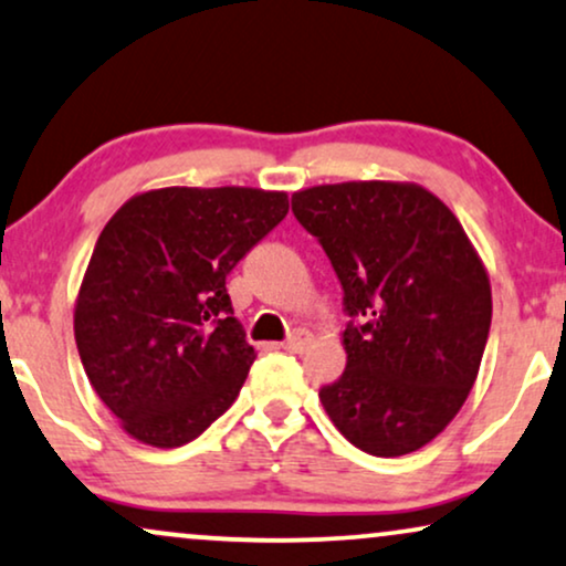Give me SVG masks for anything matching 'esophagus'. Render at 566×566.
Segmentation results:
<instances>
[{
  "label": "esophagus",
  "mask_w": 566,
  "mask_h": 566,
  "mask_svg": "<svg viewBox=\"0 0 566 566\" xmlns=\"http://www.w3.org/2000/svg\"><path fill=\"white\" fill-rule=\"evenodd\" d=\"M312 340H315L312 338V333L304 331V327H298V331H294L289 338L283 340V348L291 354H304L306 348L312 346Z\"/></svg>",
  "instance_id": "1"
}]
</instances>
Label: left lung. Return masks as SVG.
<instances>
[{
    "mask_svg": "<svg viewBox=\"0 0 566 566\" xmlns=\"http://www.w3.org/2000/svg\"><path fill=\"white\" fill-rule=\"evenodd\" d=\"M331 256L352 323L344 375L319 390L340 436L403 457L446 430L478 380L491 281L457 214L407 180H346L291 197Z\"/></svg>",
    "mask_w": 566,
    "mask_h": 566,
    "instance_id": "1",
    "label": "left lung"
}]
</instances>
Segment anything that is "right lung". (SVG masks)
Here are the masks:
<instances>
[{"mask_svg":"<svg viewBox=\"0 0 566 566\" xmlns=\"http://www.w3.org/2000/svg\"><path fill=\"white\" fill-rule=\"evenodd\" d=\"M285 214V191L167 186L104 226L73 331L91 388L138 443L178 449L235 401L256 352L226 275Z\"/></svg>","mask_w":566,"mask_h":566,"instance_id":"obj_1","label":"right lung"}]
</instances>
